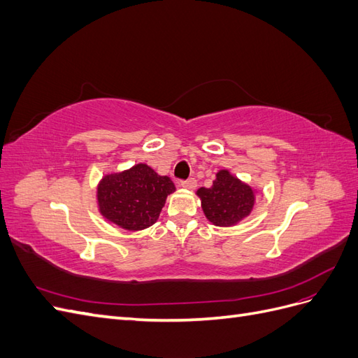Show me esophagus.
Masks as SVG:
<instances>
[{"label":"esophagus","mask_w":358,"mask_h":358,"mask_svg":"<svg viewBox=\"0 0 358 358\" xmlns=\"http://www.w3.org/2000/svg\"><path fill=\"white\" fill-rule=\"evenodd\" d=\"M180 187L182 188H185V189H194L197 187V180L196 179H188V180H183V182H180Z\"/></svg>","instance_id":"34e87169"}]
</instances>
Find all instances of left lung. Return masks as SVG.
Listing matches in <instances>:
<instances>
[{"mask_svg":"<svg viewBox=\"0 0 358 358\" xmlns=\"http://www.w3.org/2000/svg\"><path fill=\"white\" fill-rule=\"evenodd\" d=\"M197 196L206 218L216 227H233L251 215L259 188H252L234 176L230 170L221 169L210 188H199Z\"/></svg>","mask_w":358,"mask_h":358,"instance_id":"left-lung-1","label":"left lung"}]
</instances>
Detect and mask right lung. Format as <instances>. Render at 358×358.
<instances>
[{
	"label": "right lung",
	"mask_w": 358,
	"mask_h": 358,
	"mask_svg": "<svg viewBox=\"0 0 358 358\" xmlns=\"http://www.w3.org/2000/svg\"><path fill=\"white\" fill-rule=\"evenodd\" d=\"M175 191L169 176L138 162L101 178L96 185V206L106 221L127 231H140L158 221L167 196Z\"/></svg>",
	"instance_id": "right-lung-1"
}]
</instances>
